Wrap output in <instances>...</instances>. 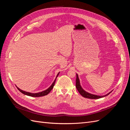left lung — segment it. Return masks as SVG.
<instances>
[{"label": "left lung", "mask_w": 130, "mask_h": 130, "mask_svg": "<svg viewBox=\"0 0 130 130\" xmlns=\"http://www.w3.org/2000/svg\"><path fill=\"white\" fill-rule=\"evenodd\" d=\"M76 74V87L77 89V90L78 91V92L80 93V94L81 95L86 98H88V99H100V98H104L105 96H106L107 95H108V94H109L111 93L112 91H111L110 92H109L108 93H107V94L104 95H95V94H93L91 93H89L85 91V90L82 88V87H81V84H80V79L79 77H78V74Z\"/></svg>", "instance_id": "obj_1"}]
</instances>
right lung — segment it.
I'll use <instances>...</instances> for the list:
<instances>
[{
  "mask_svg": "<svg viewBox=\"0 0 130 130\" xmlns=\"http://www.w3.org/2000/svg\"><path fill=\"white\" fill-rule=\"evenodd\" d=\"M59 74H60V72H59L56 75V77L55 78V80L54 81V82H53V84L51 85V86H50V87L47 88L46 89L43 90V91L42 92H38V93H30V92H25L24 91V90H23L22 89H21L20 88H19L18 87H17V88H18V89L22 93H23V94H24V95H26L27 96H32V97H40V96H45V95H46L47 94H48L52 90V89L53 88L54 86L55 85V81H56V78L58 76Z\"/></svg>",
  "mask_w": 130,
  "mask_h": 130,
  "instance_id": "add662e5",
  "label": "right lung"
}]
</instances>
